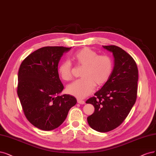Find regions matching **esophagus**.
Segmentation results:
<instances>
[{
	"label": "esophagus",
	"mask_w": 156,
	"mask_h": 156,
	"mask_svg": "<svg viewBox=\"0 0 156 156\" xmlns=\"http://www.w3.org/2000/svg\"><path fill=\"white\" fill-rule=\"evenodd\" d=\"M77 103H79V104H80V105H83V104H84L85 103V101H83V100H81V99H77Z\"/></svg>",
	"instance_id": "34e87169"
}]
</instances>
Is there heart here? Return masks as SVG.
<instances>
[{"label":"heart","mask_w":156,"mask_h":156,"mask_svg":"<svg viewBox=\"0 0 156 156\" xmlns=\"http://www.w3.org/2000/svg\"><path fill=\"white\" fill-rule=\"evenodd\" d=\"M77 65L83 66L80 78L68 85L67 92L78 98H84L92 93L95 84L102 86L111 77L114 69V62L108 55H98L89 48H83L73 56ZM59 77L64 80L72 78V65L70 61H64L57 68Z\"/></svg>","instance_id":"1"}]
</instances>
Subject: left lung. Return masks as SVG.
I'll list each match as a JSON object with an SVG mask.
<instances>
[{"mask_svg": "<svg viewBox=\"0 0 156 156\" xmlns=\"http://www.w3.org/2000/svg\"><path fill=\"white\" fill-rule=\"evenodd\" d=\"M112 52L114 67L109 80L86 103L95 108L87 117L90 126L99 132H107L119 126L135 104L137 93L138 69L133 58L122 48L103 46Z\"/></svg>", "mask_w": 156, "mask_h": 156, "instance_id": "left-lung-1", "label": "left lung"}]
</instances>
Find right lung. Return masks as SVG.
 Instances as JSON below:
<instances>
[{
	"instance_id": "obj_1",
	"label": "right lung",
	"mask_w": 156,
	"mask_h": 156,
	"mask_svg": "<svg viewBox=\"0 0 156 156\" xmlns=\"http://www.w3.org/2000/svg\"><path fill=\"white\" fill-rule=\"evenodd\" d=\"M71 48L46 46L31 53L21 63L17 94L26 117L42 130L58 128L77 103L70 95H58L64 88L57 72L63 53Z\"/></svg>"
}]
</instances>
